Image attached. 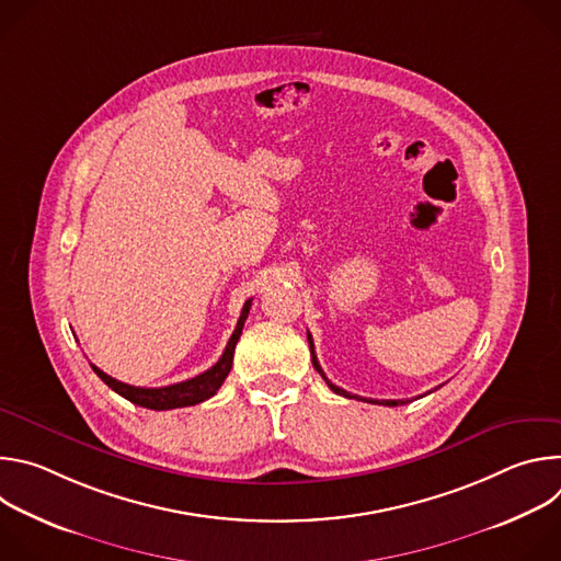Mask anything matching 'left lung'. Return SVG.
Wrapping results in <instances>:
<instances>
[{
    "label": "left lung",
    "mask_w": 561,
    "mask_h": 561,
    "mask_svg": "<svg viewBox=\"0 0 561 561\" xmlns=\"http://www.w3.org/2000/svg\"><path fill=\"white\" fill-rule=\"evenodd\" d=\"M308 346H310V357H312V366H314V370L324 377V381L329 383V388L331 390H335L337 394H344V397H355L357 399V394H351V392H346L344 388H340V386H335L333 381H329V377L324 375V370H322V366H319V362H317V355H314V346H312V337H310V333H308ZM362 399V397H359ZM364 402H370V404H383V407H397V404H409V399H364Z\"/></svg>",
    "instance_id": "left-lung-1"
}]
</instances>
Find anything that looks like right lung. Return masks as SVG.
<instances>
[{"label": "right lung", "mask_w": 561, "mask_h": 561, "mask_svg": "<svg viewBox=\"0 0 561 561\" xmlns=\"http://www.w3.org/2000/svg\"><path fill=\"white\" fill-rule=\"evenodd\" d=\"M251 301L253 299H249L244 304L242 314H239V319H237V327H234L219 362L215 366H210L208 370H204V373H199V375H195L186 381L162 386V388H139V386L117 381L115 377L100 370L95 364H91V366L108 388H113L117 394H122L124 399H128V402H133L137 407H144V409H150V411H171V409H182V407H195V404L204 402V399L213 397L219 390V386L224 383V379L228 377L230 366H232L234 346L239 342V335H242L244 322H247L249 310H251Z\"/></svg>", "instance_id": "obj_1"}]
</instances>
